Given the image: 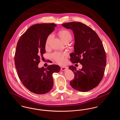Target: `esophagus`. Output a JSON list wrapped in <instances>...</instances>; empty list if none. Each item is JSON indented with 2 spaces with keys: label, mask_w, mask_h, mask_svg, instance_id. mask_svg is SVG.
<instances>
[{
  "label": "esophagus",
  "mask_w": 120,
  "mask_h": 120,
  "mask_svg": "<svg viewBox=\"0 0 120 120\" xmlns=\"http://www.w3.org/2000/svg\"><path fill=\"white\" fill-rule=\"evenodd\" d=\"M67 69H68V67H63L61 68V70L63 71H65Z\"/></svg>",
  "instance_id": "1"
}]
</instances>
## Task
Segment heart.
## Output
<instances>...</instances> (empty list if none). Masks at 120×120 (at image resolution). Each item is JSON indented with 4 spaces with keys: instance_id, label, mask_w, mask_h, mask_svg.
<instances>
[{
    "instance_id": "b5f03b06",
    "label": "heart",
    "mask_w": 120,
    "mask_h": 120,
    "mask_svg": "<svg viewBox=\"0 0 120 120\" xmlns=\"http://www.w3.org/2000/svg\"><path fill=\"white\" fill-rule=\"evenodd\" d=\"M58 34L60 36L61 39L65 43V42H70L72 39V35L71 33L67 30H63L58 32ZM52 37V34H49L46 39L45 42V47H48L49 43ZM67 56V54L65 52H54L52 54V57L59 64H62L64 63L65 59Z\"/></svg>"
}]
</instances>
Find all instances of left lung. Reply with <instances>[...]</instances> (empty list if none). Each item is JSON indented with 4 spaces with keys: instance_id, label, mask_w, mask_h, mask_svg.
<instances>
[{
    "instance_id": "left-lung-1",
    "label": "left lung",
    "mask_w": 120,
    "mask_h": 120,
    "mask_svg": "<svg viewBox=\"0 0 120 120\" xmlns=\"http://www.w3.org/2000/svg\"><path fill=\"white\" fill-rule=\"evenodd\" d=\"M62 26L72 30L74 33V50L70 55V61L82 65L78 71L73 66L69 67L75 75L70 85L79 91L90 90L98 86L104 75L106 55L102 42L92 29L80 22L63 23Z\"/></svg>"
}]
</instances>
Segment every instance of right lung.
Wrapping results in <instances>:
<instances>
[{
    "mask_svg": "<svg viewBox=\"0 0 120 120\" xmlns=\"http://www.w3.org/2000/svg\"><path fill=\"white\" fill-rule=\"evenodd\" d=\"M56 26L54 23L32 25L17 42L14 57L17 74L23 85L36 94L50 91L53 85L52 75L60 70L57 65H49L46 68H38L40 59L46 52V39Z\"/></svg>",
    "mask_w": 120,
    "mask_h": 120,
    "instance_id": "right-lung-1",
    "label": "right lung"
}]
</instances>
